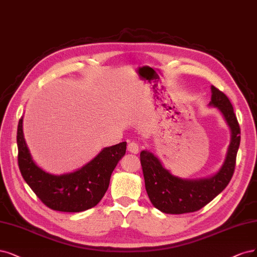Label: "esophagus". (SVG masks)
Here are the masks:
<instances>
[{
    "instance_id": "obj_1",
    "label": "esophagus",
    "mask_w": 257,
    "mask_h": 257,
    "mask_svg": "<svg viewBox=\"0 0 257 257\" xmlns=\"http://www.w3.org/2000/svg\"><path fill=\"white\" fill-rule=\"evenodd\" d=\"M127 151L133 154H137L139 152V147L136 143H134V141H132V143L127 145Z\"/></svg>"
}]
</instances>
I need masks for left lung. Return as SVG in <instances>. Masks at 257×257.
I'll return each mask as SVG.
<instances>
[{"label":"left lung","instance_id":"obj_1","mask_svg":"<svg viewBox=\"0 0 257 257\" xmlns=\"http://www.w3.org/2000/svg\"><path fill=\"white\" fill-rule=\"evenodd\" d=\"M210 89L208 105L222 113L231 131L225 159L215 174L202 179H182L165 168L161 159L151 151L144 150L140 153L147 193L153 206L162 213L181 215L201 209L223 191L233 176L240 144V127L227 96L215 86Z\"/></svg>","mask_w":257,"mask_h":257}]
</instances>
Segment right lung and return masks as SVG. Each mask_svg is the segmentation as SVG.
<instances>
[{"label": "right lung", "mask_w": 257, "mask_h": 257, "mask_svg": "<svg viewBox=\"0 0 257 257\" xmlns=\"http://www.w3.org/2000/svg\"><path fill=\"white\" fill-rule=\"evenodd\" d=\"M18 164L24 181L48 207L79 213L95 206L108 188L110 176L126 151V143L104 148L82 168L60 175L43 170L34 162L23 134V117L17 132Z\"/></svg>", "instance_id": "obj_1"}]
</instances>
